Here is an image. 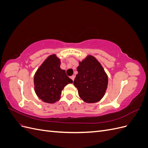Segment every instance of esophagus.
<instances>
[{
	"mask_svg": "<svg viewBox=\"0 0 148 148\" xmlns=\"http://www.w3.org/2000/svg\"><path fill=\"white\" fill-rule=\"evenodd\" d=\"M70 78L73 80V81H74V79H75V76H71L70 77Z\"/></svg>",
	"mask_w": 148,
	"mask_h": 148,
	"instance_id": "1",
	"label": "esophagus"
}]
</instances>
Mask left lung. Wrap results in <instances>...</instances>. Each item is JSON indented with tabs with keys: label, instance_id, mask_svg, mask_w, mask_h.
<instances>
[{
	"label": "left lung",
	"instance_id": "obj_1",
	"mask_svg": "<svg viewBox=\"0 0 148 148\" xmlns=\"http://www.w3.org/2000/svg\"><path fill=\"white\" fill-rule=\"evenodd\" d=\"M79 64L73 84L78 89L79 97L87 103L99 101L104 96L108 84V78L104 69L91 56H88Z\"/></svg>",
	"mask_w": 148,
	"mask_h": 148
}]
</instances>
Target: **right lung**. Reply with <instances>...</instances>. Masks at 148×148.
<instances>
[{
	"label": "right lung",
	"mask_w": 148,
	"mask_h": 148,
	"mask_svg": "<svg viewBox=\"0 0 148 148\" xmlns=\"http://www.w3.org/2000/svg\"><path fill=\"white\" fill-rule=\"evenodd\" d=\"M60 65V61L56 56H50L34 75L35 92L44 102L52 104L58 101L62 89L66 84L73 83Z\"/></svg>",
	"instance_id": "1"
}]
</instances>
